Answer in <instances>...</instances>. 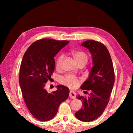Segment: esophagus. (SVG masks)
I'll return each instance as SVG.
<instances>
[{"mask_svg":"<svg viewBox=\"0 0 133 133\" xmlns=\"http://www.w3.org/2000/svg\"><path fill=\"white\" fill-rule=\"evenodd\" d=\"M69 97L70 98H71L72 99H74L76 97V94L75 91H70V94H69Z\"/></svg>","mask_w":133,"mask_h":133,"instance_id":"obj_1","label":"esophagus"}]
</instances>
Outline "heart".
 <instances>
[{"label":"heart","mask_w":133,"mask_h":133,"mask_svg":"<svg viewBox=\"0 0 133 133\" xmlns=\"http://www.w3.org/2000/svg\"><path fill=\"white\" fill-rule=\"evenodd\" d=\"M72 55L75 57L78 65L82 63L86 64V63L88 61V55L84 51H73ZM64 56L63 54H61L58 56L56 62V67L58 68L61 66L63 60ZM60 81L62 84L66 85L67 87H70V88H75L79 84L80 80V78H77L75 76L67 75L60 78Z\"/></svg>","instance_id":"b5f03b06"}]
</instances>
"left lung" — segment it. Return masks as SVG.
<instances>
[{"mask_svg": "<svg viewBox=\"0 0 133 133\" xmlns=\"http://www.w3.org/2000/svg\"><path fill=\"white\" fill-rule=\"evenodd\" d=\"M81 45L89 50L93 64L89 78L81 89L91 92L88 98L77 96L82 102L83 107L75 116L80 121L88 122L99 117L106 107L114 83V71L109 51L103 43L87 40Z\"/></svg>", "mask_w": 133, "mask_h": 133, "instance_id": "obj_1", "label": "left lung"}]
</instances>
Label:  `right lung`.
<instances>
[{
    "label": "right lung",
    "mask_w": 133,
    "mask_h": 133,
    "mask_svg": "<svg viewBox=\"0 0 133 133\" xmlns=\"http://www.w3.org/2000/svg\"><path fill=\"white\" fill-rule=\"evenodd\" d=\"M69 43L51 39L38 40L24 53L21 63L19 84L26 106L38 120L54 118L60 104L68 98L69 89L57 85V90L49 93L45 83L51 79L55 70V56Z\"/></svg>",
    "instance_id": "add662e5"
}]
</instances>
